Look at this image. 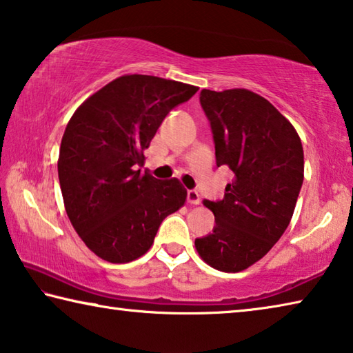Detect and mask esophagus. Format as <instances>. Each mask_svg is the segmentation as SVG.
Segmentation results:
<instances>
[{"label":"esophagus","mask_w":353,"mask_h":353,"mask_svg":"<svg viewBox=\"0 0 353 353\" xmlns=\"http://www.w3.org/2000/svg\"><path fill=\"white\" fill-rule=\"evenodd\" d=\"M188 203H190V205H199L200 203V195L195 189L188 190Z\"/></svg>","instance_id":"esophagus-1"}]
</instances>
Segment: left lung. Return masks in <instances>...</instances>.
Segmentation results:
<instances>
[{
	"label": "left lung",
	"instance_id": "obj_1",
	"mask_svg": "<svg viewBox=\"0 0 353 353\" xmlns=\"http://www.w3.org/2000/svg\"><path fill=\"white\" fill-rule=\"evenodd\" d=\"M200 105L211 126L217 167L234 180L222 200H205L212 233L195 239L205 263L241 272L261 259L285 233L303 183V148L294 126L258 94L203 89Z\"/></svg>",
	"mask_w": 353,
	"mask_h": 353
}]
</instances>
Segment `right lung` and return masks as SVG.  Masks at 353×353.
Returning <instances> with one entry per match:
<instances>
[{"instance_id":"right-lung-1","label":"right lung","mask_w":353,"mask_h":353,"mask_svg":"<svg viewBox=\"0 0 353 353\" xmlns=\"http://www.w3.org/2000/svg\"><path fill=\"white\" fill-rule=\"evenodd\" d=\"M199 88L148 74H126L89 97L62 136L57 173L67 216L79 238L109 263H130L153 244L186 189L139 167L143 150L173 108Z\"/></svg>"}]
</instances>
